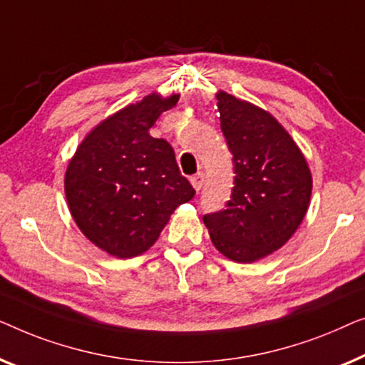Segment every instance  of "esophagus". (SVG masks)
<instances>
[{"instance_id":"esophagus-1","label":"esophagus","mask_w":365,"mask_h":365,"mask_svg":"<svg viewBox=\"0 0 365 365\" xmlns=\"http://www.w3.org/2000/svg\"><path fill=\"white\" fill-rule=\"evenodd\" d=\"M190 182H192L193 188L197 190V192H200V190H202V187H203V183H205V173H202V172L195 173V175L190 178Z\"/></svg>"}]
</instances>
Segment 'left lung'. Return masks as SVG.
I'll use <instances>...</instances> for the list:
<instances>
[{"label": "left lung", "mask_w": 365, "mask_h": 365, "mask_svg": "<svg viewBox=\"0 0 365 365\" xmlns=\"http://www.w3.org/2000/svg\"><path fill=\"white\" fill-rule=\"evenodd\" d=\"M217 99L236 175L225 210L203 215V223L220 253L253 263L294 235L309 207L312 178L299 147L269 112L223 91Z\"/></svg>", "instance_id": "1"}]
</instances>
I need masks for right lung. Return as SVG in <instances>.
<instances>
[{"label":"right lung","mask_w":365,"mask_h":365,"mask_svg":"<svg viewBox=\"0 0 365 365\" xmlns=\"http://www.w3.org/2000/svg\"><path fill=\"white\" fill-rule=\"evenodd\" d=\"M178 97L150 94L107 117L87 133L66 170L76 225L115 258L150 248L175 208L195 195L170 143L148 133Z\"/></svg>","instance_id":"1"}]
</instances>
